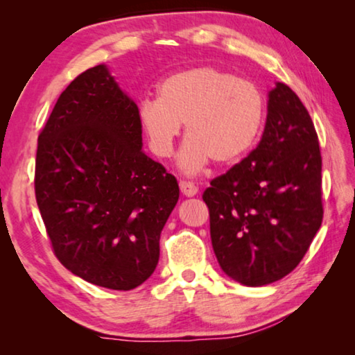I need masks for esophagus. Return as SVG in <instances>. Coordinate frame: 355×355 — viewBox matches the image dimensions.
<instances>
[{
	"label": "esophagus",
	"mask_w": 355,
	"mask_h": 355,
	"mask_svg": "<svg viewBox=\"0 0 355 355\" xmlns=\"http://www.w3.org/2000/svg\"><path fill=\"white\" fill-rule=\"evenodd\" d=\"M180 191H182L183 196L192 197V196H196L197 192H199V188H197L194 183L186 182V180H183V182H180Z\"/></svg>",
	"instance_id": "34e87169"
}]
</instances>
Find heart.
I'll return each instance as SVG.
<instances>
[{
	"label": "heart",
	"mask_w": 355,
	"mask_h": 355,
	"mask_svg": "<svg viewBox=\"0 0 355 355\" xmlns=\"http://www.w3.org/2000/svg\"><path fill=\"white\" fill-rule=\"evenodd\" d=\"M137 120L150 152L163 159L173 153L184 123L188 139L178 164L197 173L209 159L233 164L254 148L266 120V98L257 84L203 65L166 76L158 98L139 103Z\"/></svg>",
	"instance_id": "b5f03b06"
}]
</instances>
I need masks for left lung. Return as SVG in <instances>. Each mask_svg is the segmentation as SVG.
<instances>
[{
    "mask_svg": "<svg viewBox=\"0 0 355 355\" xmlns=\"http://www.w3.org/2000/svg\"><path fill=\"white\" fill-rule=\"evenodd\" d=\"M321 166L307 107L277 83L260 144L202 196L214 254L228 277L263 286L297 266L322 222Z\"/></svg>",
    "mask_w": 355,
    "mask_h": 355,
    "instance_id": "left-lung-1",
    "label": "left lung"
}]
</instances>
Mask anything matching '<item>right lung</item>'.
<instances>
[{
  "instance_id": "right-lung-1",
  "label": "right lung",
  "mask_w": 355,
  "mask_h": 355,
  "mask_svg": "<svg viewBox=\"0 0 355 355\" xmlns=\"http://www.w3.org/2000/svg\"><path fill=\"white\" fill-rule=\"evenodd\" d=\"M37 141L35 200L58 260L110 290L144 284L180 189L141 150L137 105L97 65L69 84Z\"/></svg>"
}]
</instances>
